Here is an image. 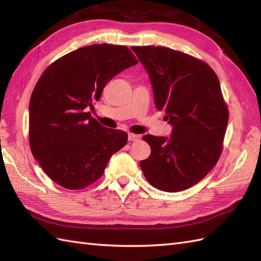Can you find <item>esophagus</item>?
Returning a JSON list of instances; mask_svg holds the SVG:
<instances>
[{
	"label": "esophagus",
	"instance_id": "34e87169",
	"mask_svg": "<svg viewBox=\"0 0 261 261\" xmlns=\"http://www.w3.org/2000/svg\"><path fill=\"white\" fill-rule=\"evenodd\" d=\"M128 139H129V141H138L139 139H140V136L135 135V133H129Z\"/></svg>",
	"mask_w": 261,
	"mask_h": 261
}]
</instances>
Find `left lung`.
Instances as JSON below:
<instances>
[{
  "label": "left lung",
  "mask_w": 261,
  "mask_h": 261,
  "mask_svg": "<svg viewBox=\"0 0 261 261\" xmlns=\"http://www.w3.org/2000/svg\"><path fill=\"white\" fill-rule=\"evenodd\" d=\"M153 87L155 108L172 124L170 138L143 136L151 148L140 161L145 179L162 191L178 192L204 178L219 160L229 112L220 82L195 57L163 46H132Z\"/></svg>",
  "instance_id": "8db88e82"
}]
</instances>
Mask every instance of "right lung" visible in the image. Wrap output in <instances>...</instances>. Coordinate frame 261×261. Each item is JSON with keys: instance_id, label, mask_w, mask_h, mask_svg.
I'll return each mask as SVG.
<instances>
[{"instance_id": "right-lung-1", "label": "right lung", "mask_w": 261, "mask_h": 261, "mask_svg": "<svg viewBox=\"0 0 261 261\" xmlns=\"http://www.w3.org/2000/svg\"><path fill=\"white\" fill-rule=\"evenodd\" d=\"M138 63L124 45L93 44L65 54L45 69L30 100L32 154L54 182L83 189L105 172L128 133L101 125L87 109L106 84Z\"/></svg>"}]
</instances>
